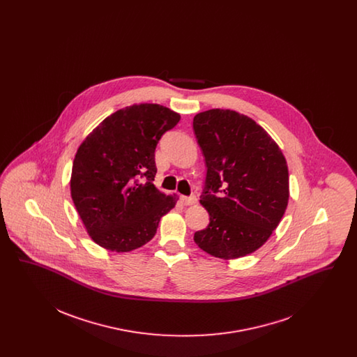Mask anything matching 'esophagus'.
I'll list each match as a JSON object with an SVG mask.
<instances>
[{
	"instance_id": "34e87169",
	"label": "esophagus",
	"mask_w": 357,
	"mask_h": 357,
	"mask_svg": "<svg viewBox=\"0 0 357 357\" xmlns=\"http://www.w3.org/2000/svg\"><path fill=\"white\" fill-rule=\"evenodd\" d=\"M181 202L185 206H191V204H197V198L195 197H181Z\"/></svg>"
}]
</instances>
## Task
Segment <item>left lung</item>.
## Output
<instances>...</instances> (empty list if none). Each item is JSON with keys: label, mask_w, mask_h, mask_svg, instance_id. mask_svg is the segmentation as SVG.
<instances>
[{"label": "left lung", "mask_w": 357, "mask_h": 357, "mask_svg": "<svg viewBox=\"0 0 357 357\" xmlns=\"http://www.w3.org/2000/svg\"><path fill=\"white\" fill-rule=\"evenodd\" d=\"M192 127L207 167L201 204L210 215L194 241L222 259L250 255L269 239L285 214V156L255 120L231 109L197 114Z\"/></svg>", "instance_id": "obj_1"}]
</instances>
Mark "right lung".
<instances>
[{
    "label": "right lung",
    "mask_w": 357,
    "mask_h": 357,
    "mask_svg": "<svg viewBox=\"0 0 357 357\" xmlns=\"http://www.w3.org/2000/svg\"><path fill=\"white\" fill-rule=\"evenodd\" d=\"M179 120L167 107L134 104L102 120L77 149L70 197L99 246L126 253L146 245L176 204L153 181L156 144Z\"/></svg>",
    "instance_id": "obj_1"
}]
</instances>
